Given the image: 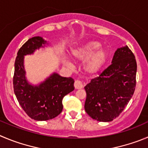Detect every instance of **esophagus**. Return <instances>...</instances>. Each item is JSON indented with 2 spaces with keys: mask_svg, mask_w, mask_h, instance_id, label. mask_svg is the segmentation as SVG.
Returning <instances> with one entry per match:
<instances>
[{
  "mask_svg": "<svg viewBox=\"0 0 148 148\" xmlns=\"http://www.w3.org/2000/svg\"><path fill=\"white\" fill-rule=\"evenodd\" d=\"M74 88L76 89H81L83 88V83L80 80H76L74 82Z\"/></svg>",
  "mask_w": 148,
  "mask_h": 148,
  "instance_id": "1",
  "label": "esophagus"
}]
</instances>
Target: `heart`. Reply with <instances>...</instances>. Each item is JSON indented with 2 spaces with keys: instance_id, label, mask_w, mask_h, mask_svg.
I'll return each mask as SVG.
<instances>
[{
  "instance_id": "b5f03b06",
  "label": "heart",
  "mask_w": 148,
  "mask_h": 148,
  "mask_svg": "<svg viewBox=\"0 0 148 148\" xmlns=\"http://www.w3.org/2000/svg\"><path fill=\"white\" fill-rule=\"evenodd\" d=\"M101 43L98 41H89L82 43L71 50L74 60L83 61L84 69L88 74H96L105 64L107 52L100 48Z\"/></svg>"
}]
</instances>
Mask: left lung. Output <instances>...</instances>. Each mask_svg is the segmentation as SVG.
<instances>
[{
  "instance_id": "8db88e82",
  "label": "left lung",
  "mask_w": 148,
  "mask_h": 148,
  "mask_svg": "<svg viewBox=\"0 0 148 148\" xmlns=\"http://www.w3.org/2000/svg\"><path fill=\"white\" fill-rule=\"evenodd\" d=\"M136 62L128 46L118 48L112 64L85 87V110L99 122H110L123 111L134 93Z\"/></svg>"
}]
</instances>
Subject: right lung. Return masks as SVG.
<instances>
[{
    "instance_id": "obj_1",
    "label": "right lung",
    "mask_w": 148,
    "mask_h": 148,
    "mask_svg": "<svg viewBox=\"0 0 148 148\" xmlns=\"http://www.w3.org/2000/svg\"><path fill=\"white\" fill-rule=\"evenodd\" d=\"M48 45L41 36L29 38L18 51L14 63L15 96L26 114L38 121L57 117L63 110V97L74 90V80L71 77H63L55 72L38 85H33L27 81L24 67L25 56L32 55Z\"/></svg>"
}]
</instances>
